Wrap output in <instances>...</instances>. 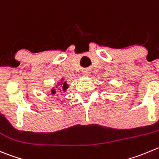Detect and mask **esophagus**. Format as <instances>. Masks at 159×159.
<instances>
[{
	"label": "esophagus",
	"mask_w": 159,
	"mask_h": 159,
	"mask_svg": "<svg viewBox=\"0 0 159 159\" xmlns=\"http://www.w3.org/2000/svg\"><path fill=\"white\" fill-rule=\"evenodd\" d=\"M90 70H88V69H86V70H84V71H83V75H84V76H89V75H90Z\"/></svg>",
	"instance_id": "1"
}]
</instances>
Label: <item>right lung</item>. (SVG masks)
<instances>
[{
    "label": "right lung",
    "instance_id": "1",
    "mask_svg": "<svg viewBox=\"0 0 159 159\" xmlns=\"http://www.w3.org/2000/svg\"><path fill=\"white\" fill-rule=\"evenodd\" d=\"M63 81V80H61V83H62V89H63V91H66V89H67V87H68V86H67V83H66V81H64V82H62ZM55 92H56V91H55V89H53V90H52V93L53 94H55Z\"/></svg>",
    "mask_w": 159,
    "mask_h": 159
}]
</instances>
